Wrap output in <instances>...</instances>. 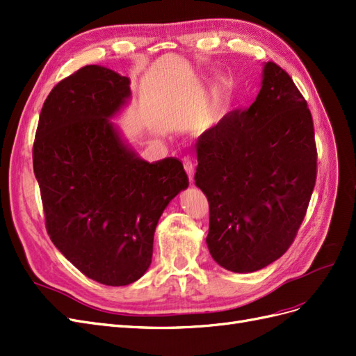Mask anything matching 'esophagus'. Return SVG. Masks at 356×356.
<instances>
[{"label":"esophagus","instance_id":"obj_1","mask_svg":"<svg viewBox=\"0 0 356 356\" xmlns=\"http://www.w3.org/2000/svg\"><path fill=\"white\" fill-rule=\"evenodd\" d=\"M182 163H184V169L190 178V182H193V179H195V163H193V160L188 157L182 159Z\"/></svg>","mask_w":356,"mask_h":356}]
</instances>
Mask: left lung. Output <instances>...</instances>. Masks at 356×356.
I'll return each mask as SVG.
<instances>
[{"mask_svg": "<svg viewBox=\"0 0 356 356\" xmlns=\"http://www.w3.org/2000/svg\"><path fill=\"white\" fill-rule=\"evenodd\" d=\"M197 163L213 260L251 273L282 257L315 187L316 147L307 104L281 67L264 63L250 108L230 111L199 136Z\"/></svg>", "mask_w": 356, "mask_h": 356, "instance_id": "left-lung-1", "label": "left lung"}]
</instances>
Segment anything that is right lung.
<instances>
[{
	"mask_svg": "<svg viewBox=\"0 0 356 356\" xmlns=\"http://www.w3.org/2000/svg\"><path fill=\"white\" fill-rule=\"evenodd\" d=\"M129 86L101 65L58 83L32 152L51 242L83 275L110 286L148 270L161 213L188 187L179 159L149 163L113 122L132 98Z\"/></svg>",
	"mask_w": 356,
	"mask_h": 356,
	"instance_id": "right-lung-1",
	"label": "right lung"
}]
</instances>
